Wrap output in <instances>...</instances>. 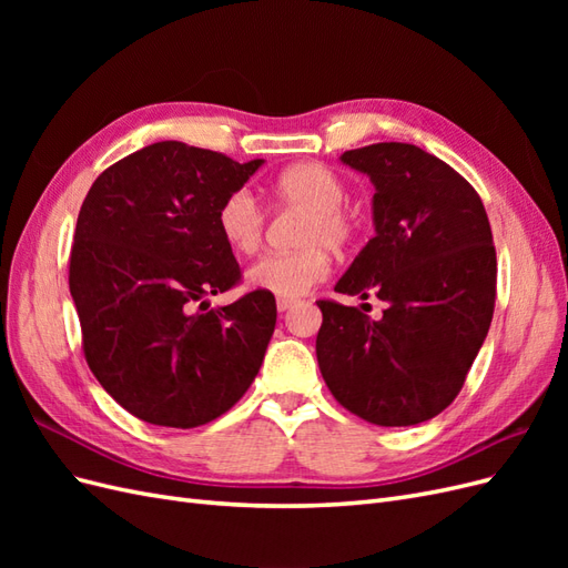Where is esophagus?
<instances>
[{"label":"esophagus","mask_w":568,"mask_h":568,"mask_svg":"<svg viewBox=\"0 0 568 568\" xmlns=\"http://www.w3.org/2000/svg\"><path fill=\"white\" fill-rule=\"evenodd\" d=\"M294 303H296L294 298H277V311L284 313V311H288V307L294 305Z\"/></svg>","instance_id":"34e87169"}]
</instances>
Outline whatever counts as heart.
<instances>
[{"mask_svg":"<svg viewBox=\"0 0 568 568\" xmlns=\"http://www.w3.org/2000/svg\"><path fill=\"white\" fill-rule=\"evenodd\" d=\"M346 182L336 170L317 161L288 165L272 180L270 196L280 209H303L305 220L298 232V251L267 253L246 272V282L267 294L296 298L320 284L332 270V251H346L357 236L359 222L346 201ZM215 227L222 242L234 253L251 255L263 242L265 215L246 192L236 189L217 205Z\"/></svg>","mask_w":568,"mask_h":568,"instance_id":"b5f03b06","label":"heart"}]
</instances>
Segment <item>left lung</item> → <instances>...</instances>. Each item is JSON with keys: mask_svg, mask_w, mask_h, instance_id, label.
Wrapping results in <instances>:
<instances>
[{"mask_svg": "<svg viewBox=\"0 0 568 568\" xmlns=\"http://www.w3.org/2000/svg\"><path fill=\"white\" fill-rule=\"evenodd\" d=\"M341 161L374 182L376 234L334 291L376 296L386 311L372 320L359 307L317 301L320 372L359 419L412 426L457 398L490 329V222L476 189L415 144H369Z\"/></svg>", "mask_w": 568, "mask_h": 568, "instance_id": "left-lung-1", "label": "left lung"}]
</instances>
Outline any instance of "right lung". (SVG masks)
Returning a JSON list of instances; mask_svg holds the SVG:
<instances>
[{"label": "right lung", "mask_w": 568, "mask_h": 568, "mask_svg": "<svg viewBox=\"0 0 568 568\" xmlns=\"http://www.w3.org/2000/svg\"><path fill=\"white\" fill-rule=\"evenodd\" d=\"M263 165L156 142L101 173L82 201L68 286L97 382L136 419L194 428L242 398L277 322L267 291L225 307L242 282L217 205Z\"/></svg>", "instance_id": "right-lung-1"}]
</instances>
